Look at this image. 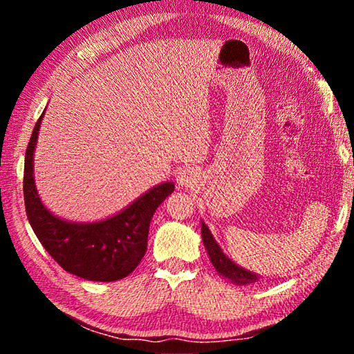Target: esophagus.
<instances>
[{
    "label": "esophagus",
    "mask_w": 354,
    "mask_h": 354,
    "mask_svg": "<svg viewBox=\"0 0 354 354\" xmlns=\"http://www.w3.org/2000/svg\"><path fill=\"white\" fill-rule=\"evenodd\" d=\"M176 181L181 187H195L200 183V171L195 167H185V169L178 173Z\"/></svg>",
    "instance_id": "obj_1"
}]
</instances>
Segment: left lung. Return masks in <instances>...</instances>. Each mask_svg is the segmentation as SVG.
I'll return each instance as SVG.
<instances>
[{
  "instance_id": "obj_1",
  "label": "left lung",
  "mask_w": 354,
  "mask_h": 354,
  "mask_svg": "<svg viewBox=\"0 0 354 354\" xmlns=\"http://www.w3.org/2000/svg\"><path fill=\"white\" fill-rule=\"evenodd\" d=\"M201 237H203V243H205V248L207 251L209 259H211L212 266L215 270L218 272L220 277H223L226 279H230V283L237 284V286H247V284H253L256 283L259 277L256 273L247 270L241 266L230 259L223 250L220 248V245L215 241L212 232L209 231L207 225L201 220Z\"/></svg>"
}]
</instances>
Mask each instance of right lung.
Returning a JSON list of instances; mask_svg holds the SVG:
<instances>
[{
	"instance_id": "add662e5",
	"label": "right lung",
	"mask_w": 354,
	"mask_h": 354,
	"mask_svg": "<svg viewBox=\"0 0 354 354\" xmlns=\"http://www.w3.org/2000/svg\"><path fill=\"white\" fill-rule=\"evenodd\" d=\"M45 111L35 123L25 156L26 215L35 236L65 272L76 277L111 283L127 278L145 256L149 221L175 184L160 183L129 206L100 221H68L57 217L41 203L34 181V151Z\"/></svg>"
}]
</instances>
